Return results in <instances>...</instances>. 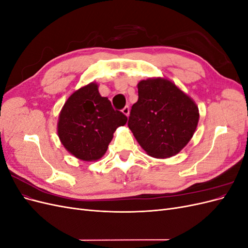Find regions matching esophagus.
<instances>
[{"mask_svg":"<svg viewBox=\"0 0 248 248\" xmlns=\"http://www.w3.org/2000/svg\"><path fill=\"white\" fill-rule=\"evenodd\" d=\"M129 110H130V109H129V107H128V106H126V107H124V108H123V109H122V111H123V114H124V115H126L127 117H128V116H129Z\"/></svg>","mask_w":248,"mask_h":248,"instance_id":"esophagus-1","label":"esophagus"}]
</instances>
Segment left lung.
I'll use <instances>...</instances> for the list:
<instances>
[{
  "mask_svg": "<svg viewBox=\"0 0 248 248\" xmlns=\"http://www.w3.org/2000/svg\"><path fill=\"white\" fill-rule=\"evenodd\" d=\"M138 89L139 100L128 119L134 138L150 156L167 158L178 154L197 129V104L168 79L141 80Z\"/></svg>",
  "mask_w": 248,
  "mask_h": 248,
  "instance_id": "obj_1",
  "label": "left lung"
}]
</instances>
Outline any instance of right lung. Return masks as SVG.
I'll return each mask as SVG.
<instances>
[{"mask_svg":"<svg viewBox=\"0 0 248 248\" xmlns=\"http://www.w3.org/2000/svg\"><path fill=\"white\" fill-rule=\"evenodd\" d=\"M127 122L122 111L102 97L98 86L91 82L74 92L66 101L59 117L58 134L72 155L85 161L101 158L112 134Z\"/></svg>","mask_w":248,"mask_h":248,"instance_id":"add662e5","label":"right lung"}]
</instances>
